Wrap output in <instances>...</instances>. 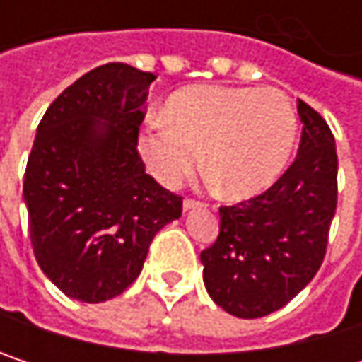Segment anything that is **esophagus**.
Wrapping results in <instances>:
<instances>
[{
    "mask_svg": "<svg viewBox=\"0 0 362 362\" xmlns=\"http://www.w3.org/2000/svg\"><path fill=\"white\" fill-rule=\"evenodd\" d=\"M203 205H205L203 201H197V199H192V197H186V199H184V203H182L184 211H188V209H194V207H203Z\"/></svg>",
    "mask_w": 362,
    "mask_h": 362,
    "instance_id": "esophagus-1",
    "label": "esophagus"
}]
</instances>
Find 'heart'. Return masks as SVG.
Returning <instances> with one entry per match:
<instances>
[{
  "label": "heart",
  "instance_id": "b5f03b06",
  "mask_svg": "<svg viewBox=\"0 0 362 362\" xmlns=\"http://www.w3.org/2000/svg\"><path fill=\"white\" fill-rule=\"evenodd\" d=\"M296 136L298 115L281 90L199 86L170 98L165 121L144 132L140 153L165 186L180 184L205 153L224 194L247 199L283 174Z\"/></svg>",
  "mask_w": 362,
  "mask_h": 362
}]
</instances>
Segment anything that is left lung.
Masks as SVG:
<instances>
[{
    "label": "left lung",
    "instance_id": "1",
    "mask_svg": "<svg viewBox=\"0 0 362 362\" xmlns=\"http://www.w3.org/2000/svg\"><path fill=\"white\" fill-rule=\"evenodd\" d=\"M296 161L262 194L220 207V235L201 252L211 300L239 319L291 302L319 272L337 207V153L327 121L298 100Z\"/></svg>",
    "mask_w": 362,
    "mask_h": 362
}]
</instances>
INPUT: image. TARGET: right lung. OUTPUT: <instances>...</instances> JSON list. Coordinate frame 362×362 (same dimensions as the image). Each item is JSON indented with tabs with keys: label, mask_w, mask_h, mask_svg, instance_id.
Returning a JSON list of instances; mask_svg holds the SVG:
<instances>
[{
	"label": "right lung",
	"mask_w": 362,
	"mask_h": 362,
	"mask_svg": "<svg viewBox=\"0 0 362 362\" xmlns=\"http://www.w3.org/2000/svg\"><path fill=\"white\" fill-rule=\"evenodd\" d=\"M153 79L125 62L96 66L39 121L23 184L31 245L43 274L73 300L123 293L155 235L182 216L180 194L148 176L138 153Z\"/></svg>",
	"instance_id": "1"
}]
</instances>
